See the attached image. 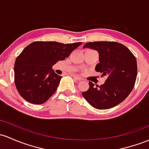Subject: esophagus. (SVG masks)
I'll return each mask as SVG.
<instances>
[{
	"label": "esophagus",
	"mask_w": 149,
	"mask_h": 149,
	"mask_svg": "<svg viewBox=\"0 0 149 149\" xmlns=\"http://www.w3.org/2000/svg\"><path fill=\"white\" fill-rule=\"evenodd\" d=\"M73 78H74V79H76V81H81V80L82 79V78L78 76H73Z\"/></svg>",
	"instance_id": "obj_1"
}]
</instances>
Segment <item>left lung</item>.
<instances>
[{
    "label": "left lung",
    "mask_w": 149,
    "mask_h": 149,
    "mask_svg": "<svg viewBox=\"0 0 149 149\" xmlns=\"http://www.w3.org/2000/svg\"><path fill=\"white\" fill-rule=\"evenodd\" d=\"M83 48L99 53L100 63L95 71L106 76L103 85L96 86L89 81V88L82 95L91 106L98 109L112 108L128 97L134 86L137 63L134 55L122 44L116 42H88Z\"/></svg>",
    "instance_id": "obj_1"
}]
</instances>
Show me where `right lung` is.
Returning a JSON list of instances; mask_svg holds the SVG:
<instances>
[{"label":"right lung","instance_id":"right-lung-1","mask_svg":"<svg viewBox=\"0 0 149 149\" xmlns=\"http://www.w3.org/2000/svg\"><path fill=\"white\" fill-rule=\"evenodd\" d=\"M82 44L34 42L25 47L15 62V84L19 94L27 102L43 104L56 91L62 76L52 69Z\"/></svg>","mask_w":149,"mask_h":149}]
</instances>
